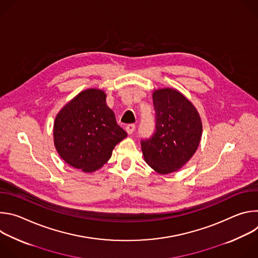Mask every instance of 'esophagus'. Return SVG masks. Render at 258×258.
<instances>
[{
    "instance_id": "1",
    "label": "esophagus",
    "mask_w": 258,
    "mask_h": 258,
    "mask_svg": "<svg viewBox=\"0 0 258 258\" xmlns=\"http://www.w3.org/2000/svg\"><path fill=\"white\" fill-rule=\"evenodd\" d=\"M135 130H136V125H135V124H127V125L125 126V131H126V133H127L128 135L133 134V133L135 132Z\"/></svg>"
}]
</instances>
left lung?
<instances>
[{
  "mask_svg": "<svg viewBox=\"0 0 258 258\" xmlns=\"http://www.w3.org/2000/svg\"><path fill=\"white\" fill-rule=\"evenodd\" d=\"M155 131L141 141L145 161L159 173L177 170L196 152L202 135V122L193 104L172 89L153 94Z\"/></svg>",
  "mask_w": 258,
  "mask_h": 258,
  "instance_id": "left-lung-1",
  "label": "left lung"
}]
</instances>
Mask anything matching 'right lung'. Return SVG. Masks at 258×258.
Here are the masks:
<instances>
[{"mask_svg": "<svg viewBox=\"0 0 258 258\" xmlns=\"http://www.w3.org/2000/svg\"><path fill=\"white\" fill-rule=\"evenodd\" d=\"M127 136L106 104L101 90L89 89L67 103L54 122V143L69 165L92 172L111 157L114 147Z\"/></svg>", "mask_w": 258, "mask_h": 258, "instance_id": "1", "label": "right lung"}]
</instances>
